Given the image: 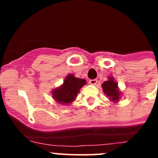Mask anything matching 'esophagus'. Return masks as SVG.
Masks as SVG:
<instances>
[{"instance_id":"esophagus-1","label":"esophagus","mask_w":158,"mask_h":158,"mask_svg":"<svg viewBox=\"0 0 158 158\" xmlns=\"http://www.w3.org/2000/svg\"><path fill=\"white\" fill-rule=\"evenodd\" d=\"M98 82V81L96 80V79H93V80H89V83L91 84V85H96Z\"/></svg>"}]
</instances>
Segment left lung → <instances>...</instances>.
<instances>
[{"mask_svg": "<svg viewBox=\"0 0 158 158\" xmlns=\"http://www.w3.org/2000/svg\"><path fill=\"white\" fill-rule=\"evenodd\" d=\"M102 89L111 101L117 103L119 100L121 93L118 90V83L115 81L114 78L109 77L108 80L102 84Z\"/></svg>", "mask_w": 158, "mask_h": 158, "instance_id": "obj_1", "label": "left lung"}]
</instances>
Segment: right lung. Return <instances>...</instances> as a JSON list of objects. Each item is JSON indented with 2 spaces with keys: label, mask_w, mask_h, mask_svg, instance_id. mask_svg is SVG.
Here are the masks:
<instances>
[{
  "label": "right lung",
  "mask_w": 158,
  "mask_h": 158,
  "mask_svg": "<svg viewBox=\"0 0 158 158\" xmlns=\"http://www.w3.org/2000/svg\"><path fill=\"white\" fill-rule=\"evenodd\" d=\"M85 85H86V81L85 79L76 77L73 74H69L65 77L62 85L53 90V98L61 104H70L74 101L80 89Z\"/></svg>",
  "instance_id": "right-lung-1"
}]
</instances>
